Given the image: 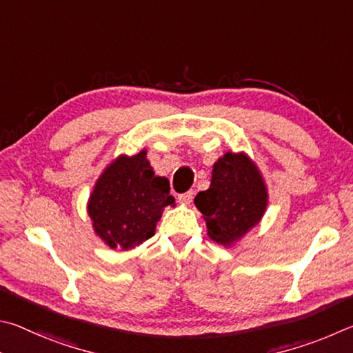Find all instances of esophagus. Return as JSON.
I'll return each mask as SVG.
<instances>
[{"instance_id":"34e87169","label":"esophagus","mask_w":353,"mask_h":353,"mask_svg":"<svg viewBox=\"0 0 353 353\" xmlns=\"http://www.w3.org/2000/svg\"><path fill=\"white\" fill-rule=\"evenodd\" d=\"M192 199H194V190H188V192L178 195V201L183 203V205H190Z\"/></svg>"}]
</instances>
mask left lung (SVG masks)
<instances>
[{"instance_id": "obj_1", "label": "left lung", "mask_w": 353, "mask_h": 353, "mask_svg": "<svg viewBox=\"0 0 353 353\" xmlns=\"http://www.w3.org/2000/svg\"><path fill=\"white\" fill-rule=\"evenodd\" d=\"M194 201L206 220L208 236L231 246L262 220L268 192L248 154L228 152L214 164L211 186Z\"/></svg>"}]
</instances>
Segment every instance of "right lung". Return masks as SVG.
Returning a JSON list of instances; mask_svg holds the SVG:
<instances>
[{"label": "right lung", "instance_id": "obj_1", "mask_svg": "<svg viewBox=\"0 0 353 353\" xmlns=\"http://www.w3.org/2000/svg\"><path fill=\"white\" fill-rule=\"evenodd\" d=\"M169 180L157 176L147 150L107 165L88 200V215L110 248L132 250L154 236L165 206H175Z\"/></svg>", "mask_w": 353, "mask_h": 353}]
</instances>
